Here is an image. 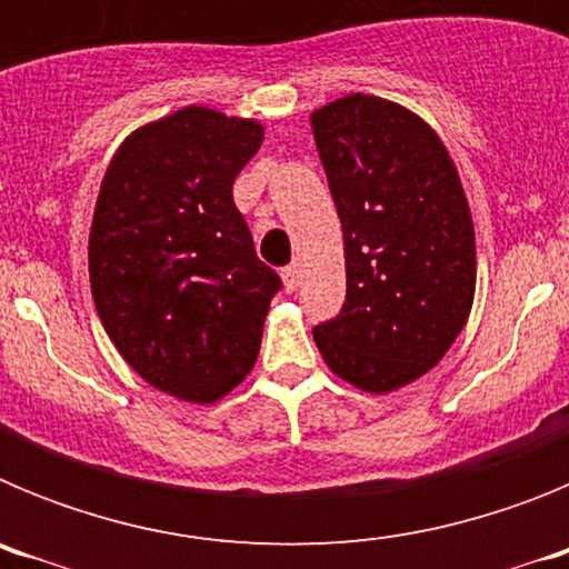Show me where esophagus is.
I'll list each match as a JSON object with an SVG mask.
<instances>
[{
	"instance_id": "1",
	"label": "esophagus",
	"mask_w": 569,
	"mask_h": 569,
	"mask_svg": "<svg viewBox=\"0 0 569 569\" xmlns=\"http://www.w3.org/2000/svg\"><path fill=\"white\" fill-rule=\"evenodd\" d=\"M281 281H284V290H290V293H293V290L301 284L299 264H290V268L281 270Z\"/></svg>"
}]
</instances>
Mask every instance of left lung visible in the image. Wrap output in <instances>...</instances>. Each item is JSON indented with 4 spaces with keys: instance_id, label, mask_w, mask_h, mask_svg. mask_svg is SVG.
<instances>
[{
    "instance_id": "1",
    "label": "left lung",
    "mask_w": 569,
    "mask_h": 569,
    "mask_svg": "<svg viewBox=\"0 0 569 569\" xmlns=\"http://www.w3.org/2000/svg\"><path fill=\"white\" fill-rule=\"evenodd\" d=\"M345 236L347 299L313 328L325 365L365 393L433 370L470 319L476 230L445 142L410 108L350 93L310 113Z\"/></svg>"
}]
</instances>
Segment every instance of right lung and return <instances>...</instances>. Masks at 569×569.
Segmentation results:
<instances>
[{"mask_svg":"<svg viewBox=\"0 0 569 569\" xmlns=\"http://www.w3.org/2000/svg\"><path fill=\"white\" fill-rule=\"evenodd\" d=\"M264 124L188 104L116 148L90 222L93 305L150 387L216 405L253 370L279 276L233 204Z\"/></svg>","mask_w":569,"mask_h":569,"instance_id":"obj_1","label":"right lung"}]
</instances>
